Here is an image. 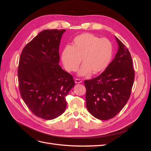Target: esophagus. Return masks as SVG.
<instances>
[{"mask_svg": "<svg viewBox=\"0 0 151 151\" xmlns=\"http://www.w3.org/2000/svg\"><path fill=\"white\" fill-rule=\"evenodd\" d=\"M82 80L81 79H75V83L76 84H79V83H82Z\"/></svg>", "mask_w": 151, "mask_h": 151, "instance_id": "esophagus-1", "label": "esophagus"}]
</instances>
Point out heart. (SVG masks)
I'll list each match as a JSON object with an SVG mask.
<instances>
[{
    "label": "heart",
    "mask_w": 151,
    "mask_h": 151,
    "mask_svg": "<svg viewBox=\"0 0 151 151\" xmlns=\"http://www.w3.org/2000/svg\"><path fill=\"white\" fill-rule=\"evenodd\" d=\"M113 55V45L108 39L99 38L91 33L79 35L73 40L72 45L63 48L61 60L65 70L76 72L81 63L79 74H97L106 69Z\"/></svg>",
    "instance_id": "b5f03b06"
}]
</instances>
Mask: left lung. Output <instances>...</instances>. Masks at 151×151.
<instances>
[{"instance_id":"1","label":"left lung","mask_w":151,"mask_h":151,"mask_svg":"<svg viewBox=\"0 0 151 151\" xmlns=\"http://www.w3.org/2000/svg\"><path fill=\"white\" fill-rule=\"evenodd\" d=\"M118 44L115 58L101 74L84 81L86 106L99 120L115 116L129 99L135 78L133 63L129 50L115 37Z\"/></svg>"}]
</instances>
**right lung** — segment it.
<instances>
[{
    "mask_svg": "<svg viewBox=\"0 0 151 151\" xmlns=\"http://www.w3.org/2000/svg\"><path fill=\"white\" fill-rule=\"evenodd\" d=\"M65 29H45L24 47L17 76L21 98L35 115L52 120L67 106L65 97L75 86L73 77L58 65L59 45Z\"/></svg>",
    "mask_w": 151,
    "mask_h": 151,
    "instance_id": "add662e5",
    "label": "right lung"
}]
</instances>
